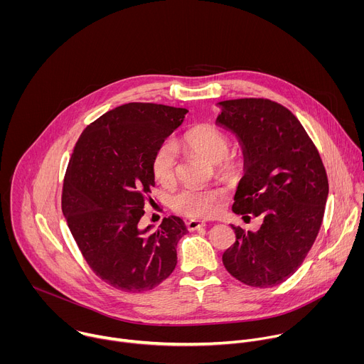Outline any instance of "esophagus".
<instances>
[{
	"label": "esophagus",
	"instance_id": "esophagus-1",
	"mask_svg": "<svg viewBox=\"0 0 364 364\" xmlns=\"http://www.w3.org/2000/svg\"><path fill=\"white\" fill-rule=\"evenodd\" d=\"M205 226V223L204 222H200V220H188L187 222V229L190 230V232H194V230H197V229H200V228H204Z\"/></svg>",
	"mask_w": 364,
	"mask_h": 364
}]
</instances>
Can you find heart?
I'll use <instances>...</instances> for the list:
<instances>
[{
    "mask_svg": "<svg viewBox=\"0 0 364 364\" xmlns=\"http://www.w3.org/2000/svg\"><path fill=\"white\" fill-rule=\"evenodd\" d=\"M183 145L200 155L213 166H219L225 171L236 167L233 157H229V136L216 127L198 125L187 131L183 136ZM178 167V155L176 146L166 141L155 149L151 161L152 174L160 184L171 186L176 181ZM225 200V191L219 188L186 187L176 193L171 198L174 212L186 218L205 219L216 215Z\"/></svg>",
    "mask_w": 364,
    "mask_h": 364,
    "instance_id": "b5f03b06",
    "label": "heart"
}]
</instances>
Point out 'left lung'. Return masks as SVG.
Listing matches in <instances>:
<instances>
[{
  "mask_svg": "<svg viewBox=\"0 0 364 364\" xmlns=\"http://www.w3.org/2000/svg\"><path fill=\"white\" fill-rule=\"evenodd\" d=\"M218 105L216 125L235 134L243 152L232 210L262 220L255 233L232 226L236 242L223 265L246 285L275 287L295 274L316 242L328 197L326 168L301 122L279 103L245 97Z\"/></svg>",
  "mask_w": 364,
  "mask_h": 364,
  "instance_id": "left-lung-1",
  "label": "left lung"
}]
</instances>
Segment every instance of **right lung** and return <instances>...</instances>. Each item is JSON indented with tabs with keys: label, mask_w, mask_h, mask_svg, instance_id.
I'll list each match as a JSON object with an SVG mask.
<instances>
[{
	"label": "right lung",
	"mask_w": 364,
	"mask_h": 364,
	"mask_svg": "<svg viewBox=\"0 0 364 364\" xmlns=\"http://www.w3.org/2000/svg\"><path fill=\"white\" fill-rule=\"evenodd\" d=\"M187 112L125 103L92 122L73 148L62 210L87 265L117 289H152L177 265V243L188 232L184 222L166 218L154 233L138 223L155 184L152 155Z\"/></svg>",
	"instance_id": "right-lung-1"
}]
</instances>
